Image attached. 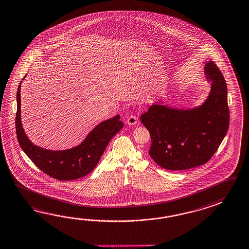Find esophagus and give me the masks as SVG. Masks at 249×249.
I'll return each instance as SVG.
<instances>
[{"mask_svg": "<svg viewBox=\"0 0 249 249\" xmlns=\"http://www.w3.org/2000/svg\"><path fill=\"white\" fill-rule=\"evenodd\" d=\"M137 122H138V118L134 116V115H131L129 118H127L126 123H127V125H129V126H133V125H136Z\"/></svg>", "mask_w": 249, "mask_h": 249, "instance_id": "34e87169", "label": "esophagus"}]
</instances>
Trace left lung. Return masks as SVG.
Here are the masks:
<instances>
[{
    "label": "left lung",
    "instance_id": "left-lung-1",
    "mask_svg": "<svg viewBox=\"0 0 249 249\" xmlns=\"http://www.w3.org/2000/svg\"><path fill=\"white\" fill-rule=\"evenodd\" d=\"M204 70L211 87L201 105L178 108L159 100L140 118L151 136L149 155L166 170L205 164L226 136L230 112L225 79L213 61H205Z\"/></svg>",
    "mask_w": 249,
    "mask_h": 249
}]
</instances>
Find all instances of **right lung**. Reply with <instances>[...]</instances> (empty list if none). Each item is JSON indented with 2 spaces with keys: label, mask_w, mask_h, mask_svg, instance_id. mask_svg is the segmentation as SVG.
I'll return each mask as SVG.
<instances>
[{
  "label": "right lung",
  "mask_w": 249,
  "mask_h": 249,
  "mask_svg": "<svg viewBox=\"0 0 249 249\" xmlns=\"http://www.w3.org/2000/svg\"><path fill=\"white\" fill-rule=\"evenodd\" d=\"M20 82L17 92L16 132L18 141L24 153L41 171L59 180H73L88 175L99 162L106 146L123 123L120 115L100 122L77 146L66 150L44 149L30 141L21 122Z\"/></svg>",
  "instance_id": "1"
}]
</instances>
